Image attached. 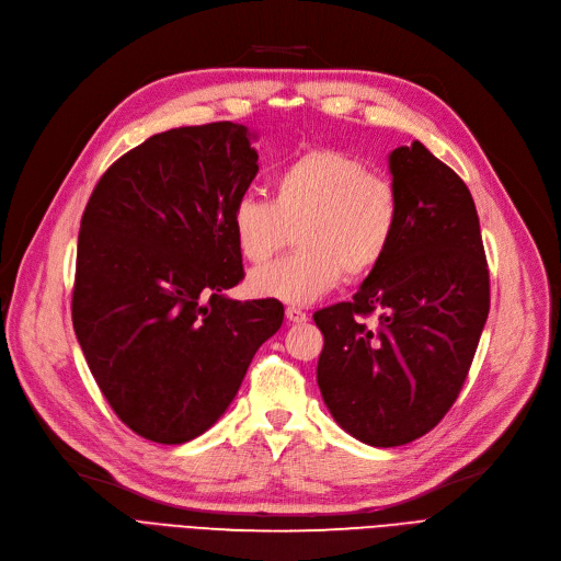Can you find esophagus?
Masks as SVG:
<instances>
[{"label":"esophagus","instance_id":"34e87169","mask_svg":"<svg viewBox=\"0 0 561 561\" xmlns=\"http://www.w3.org/2000/svg\"><path fill=\"white\" fill-rule=\"evenodd\" d=\"M286 318L290 320V322H307V313L300 309V307H288L286 309Z\"/></svg>","mask_w":561,"mask_h":561}]
</instances>
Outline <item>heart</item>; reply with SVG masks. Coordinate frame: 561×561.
I'll list each match as a JSON object with an SVG mask.
<instances>
[{
  "label": "heart",
  "instance_id": "obj_1",
  "mask_svg": "<svg viewBox=\"0 0 561 561\" xmlns=\"http://www.w3.org/2000/svg\"><path fill=\"white\" fill-rule=\"evenodd\" d=\"M400 227V197L387 176L339 150H311L271 176V199L243 193L231 206V231L252 263L271 261L296 229V252L256 268V298L309 305L347 273L364 277L389 254Z\"/></svg>",
  "mask_w": 561,
  "mask_h": 561
}]
</instances>
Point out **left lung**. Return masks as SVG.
Wrapping results in <instances>:
<instances>
[{
	"label": "left lung",
	"mask_w": 561,
	"mask_h": 561,
	"mask_svg": "<svg viewBox=\"0 0 561 561\" xmlns=\"http://www.w3.org/2000/svg\"><path fill=\"white\" fill-rule=\"evenodd\" d=\"M396 241L350 302L313 313L325 336L318 387L362 444L404 446L448 414L489 316L480 220L459 174L419 140L389 154ZM380 313L373 333L360 320Z\"/></svg>",
	"instance_id": "1"
}]
</instances>
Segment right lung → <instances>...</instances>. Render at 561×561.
Wrapping results in <instances>:
<instances>
[{
  "label": "right lung",
  "instance_id": "add662e5",
  "mask_svg": "<svg viewBox=\"0 0 561 561\" xmlns=\"http://www.w3.org/2000/svg\"><path fill=\"white\" fill-rule=\"evenodd\" d=\"M254 134L180 127L117 159L85 204L72 325L111 409L176 446L209 430L284 320L277 300H229L243 279L231 206L259 172Z\"/></svg>",
  "mask_w": 561,
  "mask_h": 561
}]
</instances>
